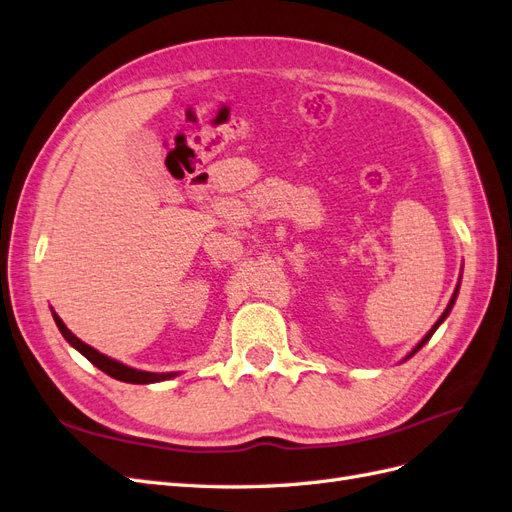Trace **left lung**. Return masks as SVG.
Listing matches in <instances>:
<instances>
[{
	"instance_id": "left-lung-1",
	"label": "left lung",
	"mask_w": 512,
	"mask_h": 512,
	"mask_svg": "<svg viewBox=\"0 0 512 512\" xmlns=\"http://www.w3.org/2000/svg\"><path fill=\"white\" fill-rule=\"evenodd\" d=\"M457 294H459V285H457V289H455V294H452V300H450V302H448V306H446V311H444V315H442V317H440V319H437V324H435V326H433V328H431V330H429V334H427V337H425V339H422V341H420V343H418V345H416V347H414V352H412V354H410V356H414V354H416V352H418V349H420V347H422V345H425V343H427V341H429V339H431V337H433V332H435V330H437V326H440V324H442V321H444V319H446V315H448V313H450V309H452V304H455V298H457ZM410 356H407V358H410Z\"/></svg>"
}]
</instances>
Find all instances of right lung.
Wrapping results in <instances>:
<instances>
[{
  "label": "right lung",
  "instance_id": "add662e5",
  "mask_svg": "<svg viewBox=\"0 0 512 512\" xmlns=\"http://www.w3.org/2000/svg\"><path fill=\"white\" fill-rule=\"evenodd\" d=\"M53 319H55V324H57V328H60V332L64 334V339L75 347V349H79V352L90 360L94 367H98L100 371H105L107 375H111V377H115V379H120V382H128V384H154V382H163V379H169V377H173V373H148V371H137V369H133V367H126V364H122V362H118V360H111L109 356H105V354H100V352H96L94 347H90L87 343H83L81 339H77L75 334H72L66 326H64V321L57 317V313H53Z\"/></svg>",
  "mask_w": 512,
  "mask_h": 512
}]
</instances>
